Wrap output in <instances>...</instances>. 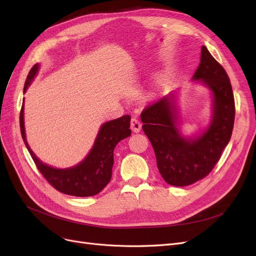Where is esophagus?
<instances>
[{
	"label": "esophagus",
	"mask_w": 256,
	"mask_h": 256,
	"mask_svg": "<svg viewBox=\"0 0 256 256\" xmlns=\"http://www.w3.org/2000/svg\"><path fill=\"white\" fill-rule=\"evenodd\" d=\"M130 125H131V130H132L134 132H136V134H138V132H140V131H141L142 125H141L140 120H138V118H134L132 120H131Z\"/></svg>",
	"instance_id": "34e87169"
}]
</instances>
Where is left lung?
Wrapping results in <instances>:
<instances>
[{
  "label": "left lung",
  "mask_w": 256,
  "mask_h": 256,
  "mask_svg": "<svg viewBox=\"0 0 256 256\" xmlns=\"http://www.w3.org/2000/svg\"><path fill=\"white\" fill-rule=\"evenodd\" d=\"M192 81L206 86L212 94V118L198 134L184 136L177 92H171L141 113L143 131L148 136L162 178L168 184L184 187L207 176L228 144L234 127L235 102L230 81L224 68L205 46Z\"/></svg>",
  "instance_id": "left-lung-1"
}]
</instances>
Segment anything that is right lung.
Masks as SVG:
<instances>
[{"label": "right lung", "mask_w": 256, "mask_h": 256, "mask_svg": "<svg viewBox=\"0 0 256 256\" xmlns=\"http://www.w3.org/2000/svg\"><path fill=\"white\" fill-rule=\"evenodd\" d=\"M40 67V64H36L30 70L23 88V94L35 79ZM130 120V115H124L120 118L104 122L100 126L94 145L88 156L80 164L66 168H58L44 164L30 150L26 141L24 128V98L20 112V129L22 138L30 154L32 156L37 168L49 184L65 194L85 198L98 194L109 184L114 164L113 152L118 142L131 134V130L129 129Z\"/></svg>", "instance_id": "obj_1"}]
</instances>
